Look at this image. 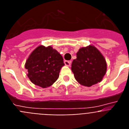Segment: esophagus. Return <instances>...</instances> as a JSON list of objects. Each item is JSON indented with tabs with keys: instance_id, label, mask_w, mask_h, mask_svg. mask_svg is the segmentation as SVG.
I'll return each instance as SVG.
<instances>
[{
	"instance_id": "obj_1",
	"label": "esophagus",
	"mask_w": 129,
	"mask_h": 129,
	"mask_svg": "<svg viewBox=\"0 0 129 129\" xmlns=\"http://www.w3.org/2000/svg\"><path fill=\"white\" fill-rule=\"evenodd\" d=\"M64 64H65L66 66H68V67H70V64H71V61H64Z\"/></svg>"
}]
</instances>
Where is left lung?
Instances as JSON below:
<instances>
[{
  "mask_svg": "<svg viewBox=\"0 0 129 129\" xmlns=\"http://www.w3.org/2000/svg\"><path fill=\"white\" fill-rule=\"evenodd\" d=\"M76 55L71 69L77 81L85 86L100 83L107 71V62L103 55L93 46L81 48Z\"/></svg>",
  "mask_w": 129,
  "mask_h": 129,
  "instance_id": "left-lung-1",
  "label": "left lung"
}]
</instances>
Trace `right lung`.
<instances>
[{
	"label": "right lung",
	"mask_w": 129,
	"mask_h": 129,
	"mask_svg": "<svg viewBox=\"0 0 129 129\" xmlns=\"http://www.w3.org/2000/svg\"><path fill=\"white\" fill-rule=\"evenodd\" d=\"M64 65L63 58L51 46H39L31 53L25 64L28 76L35 85L50 86L56 81Z\"/></svg>",
	"instance_id": "right-lung-1"
}]
</instances>
